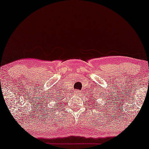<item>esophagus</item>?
<instances>
[{"mask_svg": "<svg viewBox=\"0 0 149 149\" xmlns=\"http://www.w3.org/2000/svg\"><path fill=\"white\" fill-rule=\"evenodd\" d=\"M75 92L77 93H76V95H77V94H78V93H81V91H75Z\"/></svg>", "mask_w": 149, "mask_h": 149, "instance_id": "esophagus-1", "label": "esophagus"}]
</instances>
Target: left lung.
Segmentation results:
<instances>
[{"mask_svg": "<svg viewBox=\"0 0 149 149\" xmlns=\"http://www.w3.org/2000/svg\"><path fill=\"white\" fill-rule=\"evenodd\" d=\"M100 92H101V91H100ZM96 95H97V93H96ZM90 98H91V100H90L91 102H92V103H93V104H96V102H95H95H94V97H90ZM109 98H110V97H109ZM105 99V98H104ZM106 99H107V97H106ZM95 106H96V105H95ZM94 107H95V105H94Z\"/></svg>", "mask_w": 149, "mask_h": 149, "instance_id": "1", "label": "left lung"}]
</instances>
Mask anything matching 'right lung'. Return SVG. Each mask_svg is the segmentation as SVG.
<instances>
[{"label": "right lung", "mask_w": 149, "mask_h": 149, "mask_svg": "<svg viewBox=\"0 0 149 149\" xmlns=\"http://www.w3.org/2000/svg\"><path fill=\"white\" fill-rule=\"evenodd\" d=\"M52 93H52V97L49 96L48 97V98L50 100H49V102H52V104H49V105L50 104H55L54 105L55 107H56V106H58V107H60H60H62V104H63V102H62V99L64 97V93H62L60 91H55V90L54 91H52ZM52 106H53V105H52ZM58 109H59V108H58Z\"/></svg>", "instance_id": "obj_1"}]
</instances>
